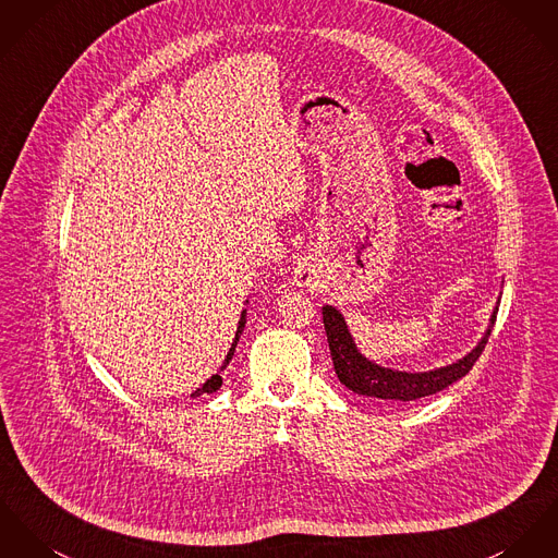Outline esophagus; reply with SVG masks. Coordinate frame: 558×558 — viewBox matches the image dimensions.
I'll return each mask as SVG.
<instances>
[{
    "label": "esophagus",
    "mask_w": 558,
    "mask_h": 558,
    "mask_svg": "<svg viewBox=\"0 0 558 558\" xmlns=\"http://www.w3.org/2000/svg\"><path fill=\"white\" fill-rule=\"evenodd\" d=\"M298 278H300V282H307V276L305 274H298Z\"/></svg>",
    "instance_id": "obj_1"
}]
</instances>
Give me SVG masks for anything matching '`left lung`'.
<instances>
[{
	"label": "left lung",
	"mask_w": 558,
	"mask_h": 558,
	"mask_svg": "<svg viewBox=\"0 0 558 558\" xmlns=\"http://www.w3.org/2000/svg\"><path fill=\"white\" fill-rule=\"evenodd\" d=\"M495 318H497V310L493 312L490 325H495ZM323 323H325L327 342H329L333 367H336L340 383L348 390H354L363 397L383 399L390 403H405V401H416V399L429 397V395L448 388L452 383H457L465 374H470L473 363L480 359L484 345L488 342V336H490V329H488L484 333L482 342L477 343L472 352L468 356H463L459 363H452V365L435 369V372H425V374H405V372L386 369V367L367 361L365 356H361V352L356 350V345L348 333L342 314L336 307H331V305L323 307Z\"/></svg>",
	"instance_id": "obj_1"
}]
</instances>
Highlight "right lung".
I'll return each mask as SVG.
<instances>
[{
    "instance_id": "right-lung-1",
    "label": "right lung",
    "mask_w": 558,
    "mask_h": 558,
    "mask_svg": "<svg viewBox=\"0 0 558 558\" xmlns=\"http://www.w3.org/2000/svg\"><path fill=\"white\" fill-rule=\"evenodd\" d=\"M244 325H246V312L242 314V318H240V327H238V333H235V340L231 343V350H229V354H227V359H225V365L222 367H227L229 365V361H231V356H233V350H235V345H238V340H240V333H242V329H244ZM222 385V378H220V374H216L213 376L206 385L202 386V388H197L195 392H193V397H199V395H204V392H215Z\"/></svg>"
}]
</instances>
